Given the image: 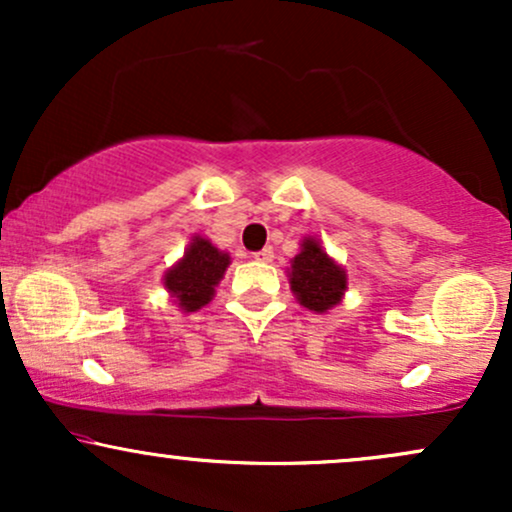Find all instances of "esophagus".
Returning a JSON list of instances; mask_svg holds the SVG:
<instances>
[{
	"instance_id": "obj_1",
	"label": "esophagus",
	"mask_w": 512,
	"mask_h": 512,
	"mask_svg": "<svg viewBox=\"0 0 512 512\" xmlns=\"http://www.w3.org/2000/svg\"><path fill=\"white\" fill-rule=\"evenodd\" d=\"M255 260L257 262H272L274 260V250L272 248H264L260 252H255Z\"/></svg>"
}]
</instances>
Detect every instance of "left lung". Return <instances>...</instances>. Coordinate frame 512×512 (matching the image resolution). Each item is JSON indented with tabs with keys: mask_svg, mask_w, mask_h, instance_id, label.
Here are the masks:
<instances>
[{
	"mask_svg": "<svg viewBox=\"0 0 512 512\" xmlns=\"http://www.w3.org/2000/svg\"><path fill=\"white\" fill-rule=\"evenodd\" d=\"M289 284L303 308L322 315L342 303L349 289V276L342 264L327 255L320 238L305 236L301 240V252L291 260Z\"/></svg>",
	"mask_w": 512,
	"mask_h": 512,
	"instance_id": "1",
	"label": "left lung"
}]
</instances>
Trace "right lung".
I'll use <instances>...</instances> for the list:
<instances>
[{
  "label": "right lung",
  "mask_w": 512,
  "mask_h": 512,
  "mask_svg": "<svg viewBox=\"0 0 512 512\" xmlns=\"http://www.w3.org/2000/svg\"><path fill=\"white\" fill-rule=\"evenodd\" d=\"M228 264L231 255L226 250H219L209 238L195 233L185 248V255L166 269L163 286L182 313H197L211 303Z\"/></svg>",
  "instance_id": "obj_1"
}]
</instances>
